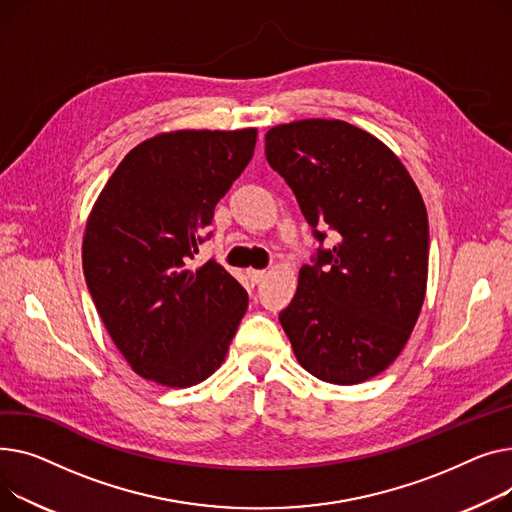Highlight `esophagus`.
Wrapping results in <instances>:
<instances>
[{
  "instance_id": "34e87169",
  "label": "esophagus",
  "mask_w": 512,
  "mask_h": 512,
  "mask_svg": "<svg viewBox=\"0 0 512 512\" xmlns=\"http://www.w3.org/2000/svg\"><path fill=\"white\" fill-rule=\"evenodd\" d=\"M248 277L252 283H260L266 277V270H248Z\"/></svg>"
}]
</instances>
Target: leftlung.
Here are the masks:
<instances>
[{"instance_id":"left-lung-1","label":"left lung","mask_w":512,"mask_h":512,"mask_svg":"<svg viewBox=\"0 0 512 512\" xmlns=\"http://www.w3.org/2000/svg\"><path fill=\"white\" fill-rule=\"evenodd\" d=\"M266 161L324 242L299 268L279 314L297 362L330 384L374 378L403 351L422 310L430 231L426 204L399 157L341 119H302L266 132Z\"/></svg>"}]
</instances>
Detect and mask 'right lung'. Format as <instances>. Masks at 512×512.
<instances>
[{"instance_id": "add662e5", "label": "right lung", "mask_w": 512, "mask_h": 512, "mask_svg": "<svg viewBox=\"0 0 512 512\" xmlns=\"http://www.w3.org/2000/svg\"><path fill=\"white\" fill-rule=\"evenodd\" d=\"M256 128L140 142L99 194L82 268L109 337L146 380L186 388L227 355L248 293L215 260L194 268L217 202L250 163Z\"/></svg>"}]
</instances>
